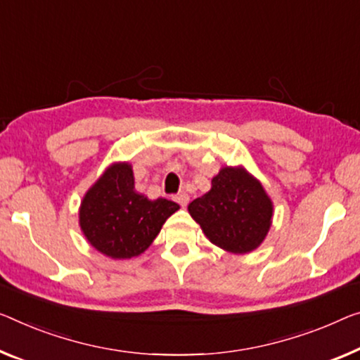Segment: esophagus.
<instances>
[{"instance_id":"obj_1","label":"esophagus","mask_w":360,"mask_h":360,"mask_svg":"<svg viewBox=\"0 0 360 360\" xmlns=\"http://www.w3.org/2000/svg\"><path fill=\"white\" fill-rule=\"evenodd\" d=\"M174 200L179 203V205H187V202H189V195L186 194V192H179V194L174 195Z\"/></svg>"}]
</instances>
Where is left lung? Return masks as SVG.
<instances>
[{
	"label": "left lung",
	"mask_w": 360,
	"mask_h": 360,
	"mask_svg": "<svg viewBox=\"0 0 360 360\" xmlns=\"http://www.w3.org/2000/svg\"><path fill=\"white\" fill-rule=\"evenodd\" d=\"M187 208L213 244L234 254L259 248L273 214L264 187L240 168H223L212 179L210 192Z\"/></svg>",
	"instance_id": "obj_1"
}]
</instances>
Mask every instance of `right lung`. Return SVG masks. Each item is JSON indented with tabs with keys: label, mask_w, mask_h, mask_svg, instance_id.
<instances>
[{
	"label": "right lung",
	"mask_w": 360,
	"mask_h": 360,
	"mask_svg": "<svg viewBox=\"0 0 360 360\" xmlns=\"http://www.w3.org/2000/svg\"><path fill=\"white\" fill-rule=\"evenodd\" d=\"M179 205L168 198L148 200L134 187L127 163L112 165L85 194L80 205V228L101 254L131 259L157 238L163 223Z\"/></svg>",
	"instance_id": "obj_1"
}]
</instances>
